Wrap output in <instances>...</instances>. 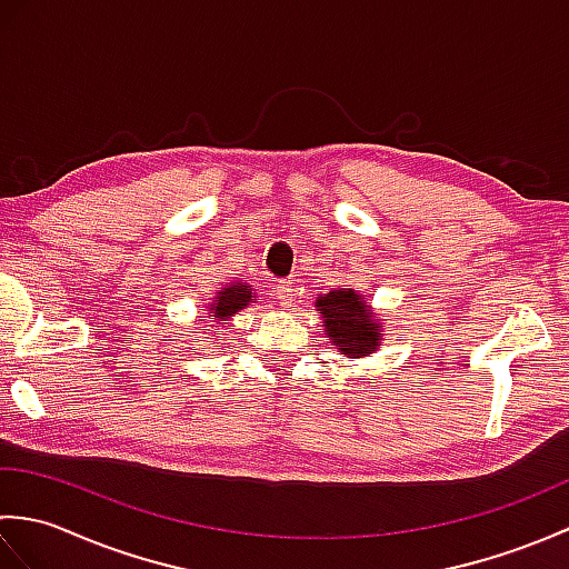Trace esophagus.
Instances as JSON below:
<instances>
[{
    "instance_id": "obj_1",
    "label": "esophagus",
    "mask_w": 569,
    "mask_h": 569,
    "mask_svg": "<svg viewBox=\"0 0 569 569\" xmlns=\"http://www.w3.org/2000/svg\"><path fill=\"white\" fill-rule=\"evenodd\" d=\"M276 296H278V300H281L283 306H291L293 300H296V286L291 281H281V283L276 286Z\"/></svg>"
}]
</instances>
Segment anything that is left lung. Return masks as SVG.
<instances>
[{
	"instance_id": "1",
	"label": "left lung",
	"mask_w": 569,
	"mask_h": 569,
	"mask_svg": "<svg viewBox=\"0 0 569 569\" xmlns=\"http://www.w3.org/2000/svg\"><path fill=\"white\" fill-rule=\"evenodd\" d=\"M325 335L347 359H365L379 352L383 342V322L355 288H337L316 300Z\"/></svg>"
}]
</instances>
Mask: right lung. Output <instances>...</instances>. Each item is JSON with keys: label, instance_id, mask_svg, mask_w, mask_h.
I'll return each instance as SVG.
<instances>
[{"label": "right lung", "instance_id": "obj_1", "mask_svg": "<svg viewBox=\"0 0 569 569\" xmlns=\"http://www.w3.org/2000/svg\"><path fill=\"white\" fill-rule=\"evenodd\" d=\"M257 300H259V296H257V291H253L249 283L237 281V283H227L224 288H220V291L214 293L212 303L204 306V308H208V312H204V316H208L210 322H212L210 325V332L220 330L222 325H227L229 318L239 316L241 310L249 308L251 303H257ZM212 337H210V340H212Z\"/></svg>", "mask_w": 569, "mask_h": 569}]
</instances>
